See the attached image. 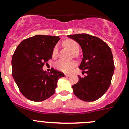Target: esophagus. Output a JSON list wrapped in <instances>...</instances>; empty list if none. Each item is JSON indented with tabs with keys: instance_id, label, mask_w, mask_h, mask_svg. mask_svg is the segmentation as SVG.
Listing matches in <instances>:
<instances>
[{
	"instance_id": "esophagus-1",
	"label": "esophagus",
	"mask_w": 129,
	"mask_h": 129,
	"mask_svg": "<svg viewBox=\"0 0 129 129\" xmlns=\"http://www.w3.org/2000/svg\"><path fill=\"white\" fill-rule=\"evenodd\" d=\"M65 75H66V77H70V76H71V74H65Z\"/></svg>"
}]
</instances>
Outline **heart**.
I'll list each match as a JSON object with an SVG mask.
<instances>
[{
    "instance_id": "heart-1",
    "label": "heart",
    "mask_w": 129,
    "mask_h": 129,
    "mask_svg": "<svg viewBox=\"0 0 129 129\" xmlns=\"http://www.w3.org/2000/svg\"><path fill=\"white\" fill-rule=\"evenodd\" d=\"M63 44H64L67 47H68L69 49H71L74 54H77V53L79 52V49H80V47H79V44H78L76 41H75V40L72 39L66 40L63 42ZM58 45H56L54 47V49H53V57H56L57 54H58ZM75 55H76V54H75ZM74 66H75L74 62H69V61L63 60H60L58 61V62H56V63H55V67H56L57 69L64 72H69Z\"/></svg>"
}]
</instances>
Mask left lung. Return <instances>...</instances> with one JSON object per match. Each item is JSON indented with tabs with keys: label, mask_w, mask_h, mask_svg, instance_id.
Here are the masks:
<instances>
[{
	"label": "left lung",
	"mask_w": 129,
	"mask_h": 129,
	"mask_svg": "<svg viewBox=\"0 0 129 129\" xmlns=\"http://www.w3.org/2000/svg\"><path fill=\"white\" fill-rule=\"evenodd\" d=\"M81 46L83 58L79 69L86 73L72 85L74 93L86 102L95 101L107 92L114 72L112 53L109 45L99 37L87 34L68 35Z\"/></svg>",
	"instance_id": "8db88e82"
}]
</instances>
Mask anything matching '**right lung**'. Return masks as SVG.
I'll list each match as a JSON object with an SVG mask.
<instances>
[{"mask_svg": "<svg viewBox=\"0 0 129 129\" xmlns=\"http://www.w3.org/2000/svg\"><path fill=\"white\" fill-rule=\"evenodd\" d=\"M59 39V36L36 35L22 41L13 54L12 76L22 94L30 101L40 102L51 97L58 79L65 76L54 69L50 73L42 70Z\"/></svg>", "mask_w": 129, "mask_h": 129, "instance_id": "right-lung-1", "label": "right lung"}]
</instances>
